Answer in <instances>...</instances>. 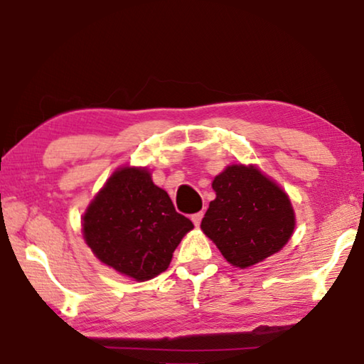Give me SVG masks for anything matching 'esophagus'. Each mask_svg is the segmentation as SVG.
<instances>
[{
	"label": "esophagus",
	"instance_id": "esophagus-1",
	"mask_svg": "<svg viewBox=\"0 0 364 364\" xmlns=\"http://www.w3.org/2000/svg\"><path fill=\"white\" fill-rule=\"evenodd\" d=\"M202 218H204V212H197V213H194V215H193V217H191V220H193V223H194L196 226H199V225H200Z\"/></svg>",
	"mask_w": 364,
	"mask_h": 364
}]
</instances>
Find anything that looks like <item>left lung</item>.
<instances>
[{"label": "left lung", "mask_w": 364, "mask_h": 364, "mask_svg": "<svg viewBox=\"0 0 364 364\" xmlns=\"http://www.w3.org/2000/svg\"><path fill=\"white\" fill-rule=\"evenodd\" d=\"M200 228L232 267L249 268L291 239L295 213L287 194L254 165H230L212 183Z\"/></svg>", "instance_id": "8db88e82"}]
</instances>
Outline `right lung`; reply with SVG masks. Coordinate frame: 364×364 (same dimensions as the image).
<instances>
[{"label": "right lung", "mask_w": 364, "mask_h": 364, "mask_svg": "<svg viewBox=\"0 0 364 364\" xmlns=\"http://www.w3.org/2000/svg\"><path fill=\"white\" fill-rule=\"evenodd\" d=\"M194 225L178 213L147 168L123 167L109 178L83 215V237L100 260L136 281L168 268Z\"/></svg>", "instance_id": "add662e5"}]
</instances>
